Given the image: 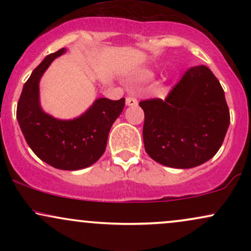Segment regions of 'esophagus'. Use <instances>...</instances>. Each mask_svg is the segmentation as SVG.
Here are the masks:
<instances>
[{"label":"esophagus","mask_w":251,"mask_h":251,"mask_svg":"<svg viewBox=\"0 0 251 251\" xmlns=\"http://www.w3.org/2000/svg\"><path fill=\"white\" fill-rule=\"evenodd\" d=\"M126 105H127V106H137L138 105L137 97H135L134 94H131V96H128L127 98H126Z\"/></svg>","instance_id":"1"}]
</instances>
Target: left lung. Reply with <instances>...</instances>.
<instances>
[{
	"label": "left lung",
	"mask_w": 251,
	"mask_h": 251,
	"mask_svg": "<svg viewBox=\"0 0 251 251\" xmlns=\"http://www.w3.org/2000/svg\"><path fill=\"white\" fill-rule=\"evenodd\" d=\"M139 105L146 153L169 168L191 169L211 159L230 124L223 88L204 65L189 68L164 100Z\"/></svg>",
	"instance_id": "1"
}]
</instances>
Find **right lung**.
<instances>
[{
    "instance_id": "1",
    "label": "right lung",
    "mask_w": 251,
    "mask_h": 251,
    "mask_svg": "<svg viewBox=\"0 0 251 251\" xmlns=\"http://www.w3.org/2000/svg\"><path fill=\"white\" fill-rule=\"evenodd\" d=\"M66 51L50 54L33 71L17 102L16 118L29 148L40 159L60 170L91 166L106 150L109 129L125 107V98H100L82 116L73 120L55 119L42 111L39 82L54 59Z\"/></svg>"
}]
</instances>
